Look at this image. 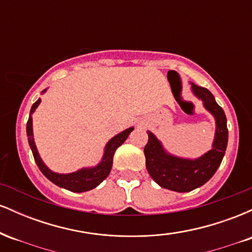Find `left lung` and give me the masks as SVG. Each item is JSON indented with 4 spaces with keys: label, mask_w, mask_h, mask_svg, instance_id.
<instances>
[{
    "label": "left lung",
    "mask_w": 252,
    "mask_h": 252,
    "mask_svg": "<svg viewBox=\"0 0 252 252\" xmlns=\"http://www.w3.org/2000/svg\"><path fill=\"white\" fill-rule=\"evenodd\" d=\"M194 94L216 118V137L210 152L196 160L175 158L167 154L162 144L148 131V143L144 147L146 167L149 175L163 189L175 192H189L206 184L220 166L227 146L226 116L207 89L192 84Z\"/></svg>",
    "instance_id": "obj_1"
}]
</instances>
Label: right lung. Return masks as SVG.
Returning a JSON list of instances; mask_svg holds the SVG:
<instances>
[{
  "mask_svg": "<svg viewBox=\"0 0 252 252\" xmlns=\"http://www.w3.org/2000/svg\"><path fill=\"white\" fill-rule=\"evenodd\" d=\"M40 102H41V99H37L36 102L33 104V106H32L31 109L30 118H28L27 122L28 142H30L31 149L32 152H33L34 160H35L39 169L41 170L42 174L45 175L48 180H51L53 184H56L57 186L71 190V192H86V190H90L94 189V187H97L98 185L109 175L112 167V160H114V154L115 152H116V149L120 146H122V143L128 138V136L130 135V132L134 130V128L124 130L121 134L116 135L115 137H112L111 140L109 141L105 147V152H104L102 161H100V163L98 164V166L92 167V168L80 169L78 170V172L70 173V174H58V173H54L52 172L51 169H48L47 166L42 162L41 158H40L39 153H37L36 150L35 143H34L33 128H32V114L35 111V109L37 108Z\"/></svg>",
  "mask_w": 252,
  "mask_h": 252,
  "instance_id": "obj_1",
  "label": "right lung"
}]
</instances>
